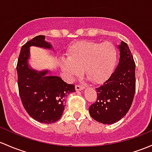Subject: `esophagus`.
I'll use <instances>...</instances> for the list:
<instances>
[{
    "instance_id": "esophagus-1",
    "label": "esophagus",
    "mask_w": 152,
    "mask_h": 152,
    "mask_svg": "<svg viewBox=\"0 0 152 152\" xmlns=\"http://www.w3.org/2000/svg\"><path fill=\"white\" fill-rule=\"evenodd\" d=\"M75 88H76V91H81L83 90V89H84V87H83V86H80V85H76Z\"/></svg>"
}]
</instances>
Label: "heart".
Masks as SVG:
<instances>
[{"label": "heart", "instance_id": "heart-1", "mask_svg": "<svg viewBox=\"0 0 152 152\" xmlns=\"http://www.w3.org/2000/svg\"><path fill=\"white\" fill-rule=\"evenodd\" d=\"M67 59H62L58 66L68 81L79 77L84 69L86 76L94 83H102L109 78L117 61L116 46L109 41H79L70 46Z\"/></svg>", "mask_w": 152, "mask_h": 152}]
</instances>
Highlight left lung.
Wrapping results in <instances>:
<instances>
[{
  "label": "left lung",
  "mask_w": 152,
  "mask_h": 152,
  "mask_svg": "<svg viewBox=\"0 0 152 152\" xmlns=\"http://www.w3.org/2000/svg\"><path fill=\"white\" fill-rule=\"evenodd\" d=\"M119 61L114 72L96 88L97 100L89 108L91 117L104 124L117 122L130 109L135 91V65L128 45L117 46Z\"/></svg>",
  "instance_id": "1"
}]
</instances>
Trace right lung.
Instances as JSON below:
<instances>
[{"label": "right lung", "instance_id": "right-lung-1", "mask_svg": "<svg viewBox=\"0 0 152 152\" xmlns=\"http://www.w3.org/2000/svg\"><path fill=\"white\" fill-rule=\"evenodd\" d=\"M45 36H38L22 46L17 65L18 87L22 105L28 114L38 122H56L62 117L65 97L76 92L73 84L65 83L51 71H37L30 66V47L54 50Z\"/></svg>", "mask_w": 152, "mask_h": 152}]
</instances>
